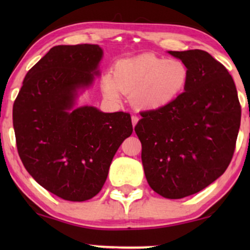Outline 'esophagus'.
Returning <instances> with one entry per match:
<instances>
[{
  "label": "esophagus",
  "mask_w": 250,
  "mask_h": 250,
  "mask_svg": "<svg viewBox=\"0 0 250 250\" xmlns=\"http://www.w3.org/2000/svg\"><path fill=\"white\" fill-rule=\"evenodd\" d=\"M138 122H139V117L136 115H133L132 116V124H133V126H135L136 124H138Z\"/></svg>",
  "instance_id": "obj_1"
}]
</instances>
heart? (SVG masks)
Here are the masks:
<instances>
[{
  "mask_svg": "<svg viewBox=\"0 0 250 250\" xmlns=\"http://www.w3.org/2000/svg\"><path fill=\"white\" fill-rule=\"evenodd\" d=\"M189 78L187 64L179 59L141 54L119 60L102 82L108 98L118 100L121 92L131 94L135 107L155 110L173 102Z\"/></svg>",
  "mask_w": 250,
  "mask_h": 250,
  "instance_id": "heart-1",
  "label": "heart"
}]
</instances>
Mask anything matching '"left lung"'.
I'll use <instances>...</instances> for the list:
<instances>
[{"label":"left lung","instance_id":"obj_1","mask_svg":"<svg viewBox=\"0 0 250 250\" xmlns=\"http://www.w3.org/2000/svg\"><path fill=\"white\" fill-rule=\"evenodd\" d=\"M189 78L173 102L141 112L134 127L151 189L168 199L199 192L228 168L240 127L241 107L227 68L203 50L168 51Z\"/></svg>","mask_w":250,"mask_h":250}]
</instances>
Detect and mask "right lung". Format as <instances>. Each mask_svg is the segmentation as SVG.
<instances>
[{
  "mask_svg": "<svg viewBox=\"0 0 250 250\" xmlns=\"http://www.w3.org/2000/svg\"><path fill=\"white\" fill-rule=\"evenodd\" d=\"M104 51L97 44L53 46L27 73L13 104L20 159L56 196L85 201L100 192L116 151L133 132L127 112L75 107L93 84Z\"/></svg>",
  "mask_w": 250,
  "mask_h": 250,
  "instance_id": "obj_1",
  "label": "right lung"
}]
</instances>
